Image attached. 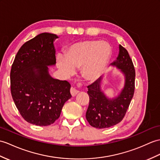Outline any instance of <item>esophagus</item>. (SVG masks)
Wrapping results in <instances>:
<instances>
[{
    "instance_id": "1",
    "label": "esophagus",
    "mask_w": 160,
    "mask_h": 160,
    "mask_svg": "<svg viewBox=\"0 0 160 160\" xmlns=\"http://www.w3.org/2000/svg\"><path fill=\"white\" fill-rule=\"evenodd\" d=\"M82 86V84L81 82H78L76 85V87L77 88H81ZM78 91L77 90V89L75 87H72L71 89H70V92H71V94L72 96H75L78 93Z\"/></svg>"
}]
</instances>
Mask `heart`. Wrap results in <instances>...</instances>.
Wrapping results in <instances>:
<instances>
[{"label":"heart","instance_id":"b5f03b06","mask_svg":"<svg viewBox=\"0 0 160 160\" xmlns=\"http://www.w3.org/2000/svg\"><path fill=\"white\" fill-rule=\"evenodd\" d=\"M111 54L110 46L106 42L87 39L70 46L65 57H57V65L66 75H72L74 69L82 67L84 76L95 78L104 69Z\"/></svg>","mask_w":160,"mask_h":160}]
</instances>
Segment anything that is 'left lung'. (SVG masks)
Masks as SVG:
<instances>
[{
  "instance_id": "8db88e82",
  "label": "left lung",
  "mask_w": 160,
  "mask_h": 160,
  "mask_svg": "<svg viewBox=\"0 0 160 160\" xmlns=\"http://www.w3.org/2000/svg\"><path fill=\"white\" fill-rule=\"evenodd\" d=\"M112 65L121 69L125 76L124 88L114 99H108L100 89L101 78L88 85L89 104L86 118L91 126L98 129L108 128L121 122L130 104L135 90L136 72L128 50L119 45V54Z\"/></svg>"
}]
</instances>
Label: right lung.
Listing matches in <instances>:
<instances>
[{
    "label": "right lung",
    "mask_w": 160,
    "mask_h": 160,
    "mask_svg": "<svg viewBox=\"0 0 160 160\" xmlns=\"http://www.w3.org/2000/svg\"><path fill=\"white\" fill-rule=\"evenodd\" d=\"M54 34L43 32L24 43L18 50L11 69V92L25 121L47 126L60 117L64 103L71 98V85L54 79L48 67L56 63Z\"/></svg>",
    "instance_id": "1"
}]
</instances>
